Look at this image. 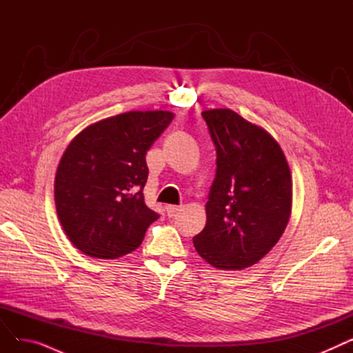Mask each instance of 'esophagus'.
<instances>
[{
	"instance_id": "obj_1",
	"label": "esophagus",
	"mask_w": 353,
	"mask_h": 353,
	"mask_svg": "<svg viewBox=\"0 0 353 353\" xmlns=\"http://www.w3.org/2000/svg\"><path fill=\"white\" fill-rule=\"evenodd\" d=\"M180 210V206H165V213H167V216L169 217H173L177 212Z\"/></svg>"
}]
</instances>
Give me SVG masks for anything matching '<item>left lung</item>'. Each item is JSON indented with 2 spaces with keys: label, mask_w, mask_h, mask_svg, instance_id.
Returning a JSON list of instances; mask_svg holds the SVG:
<instances>
[{
  "label": "left lung",
  "mask_w": 353,
  "mask_h": 353,
  "mask_svg": "<svg viewBox=\"0 0 353 353\" xmlns=\"http://www.w3.org/2000/svg\"><path fill=\"white\" fill-rule=\"evenodd\" d=\"M216 148V176L197 253L221 270L250 268L283 234L292 209L290 170L281 145L229 108L203 111Z\"/></svg>",
  "instance_id": "left-lung-1"
}]
</instances>
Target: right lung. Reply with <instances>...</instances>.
<instances>
[{
	"label": "right lung",
	"instance_id": "obj_1",
	"mask_svg": "<svg viewBox=\"0 0 353 353\" xmlns=\"http://www.w3.org/2000/svg\"><path fill=\"white\" fill-rule=\"evenodd\" d=\"M173 117L128 111L88 125L67 147L55 174V208L70 242L87 256L136 250L160 217L144 203L145 153Z\"/></svg>",
	"mask_w": 353,
	"mask_h": 353
}]
</instances>
